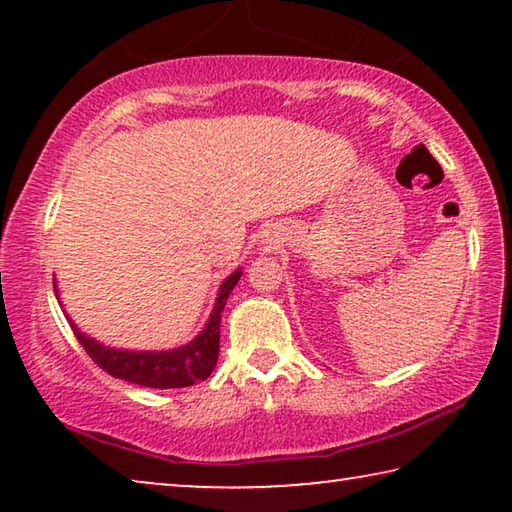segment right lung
<instances>
[{
	"label": "right lung",
	"mask_w": 512,
	"mask_h": 512,
	"mask_svg": "<svg viewBox=\"0 0 512 512\" xmlns=\"http://www.w3.org/2000/svg\"><path fill=\"white\" fill-rule=\"evenodd\" d=\"M241 271L237 268L228 280L221 284L219 296H216L214 309L203 332L189 341L183 348L176 350H162V352H146V350H117L101 345L99 341L85 336L79 327L72 323L67 316L69 325H72L76 339L83 345V350L90 354L92 361L103 368L108 375L117 379H126L131 384H140L146 388H185L192 386L196 381H203L210 377L216 361H219V334H221V314L225 302H228L232 289L239 282ZM54 291L58 296L56 282Z\"/></svg>",
	"instance_id": "1"
}]
</instances>
